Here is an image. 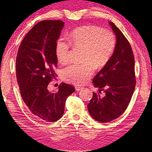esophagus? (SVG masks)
I'll return each mask as SVG.
<instances>
[{
    "label": "esophagus",
    "mask_w": 152,
    "mask_h": 152,
    "mask_svg": "<svg viewBox=\"0 0 152 152\" xmlns=\"http://www.w3.org/2000/svg\"><path fill=\"white\" fill-rule=\"evenodd\" d=\"M75 89L76 91H80V90H81L83 89V87L81 86H75Z\"/></svg>",
    "instance_id": "34e87169"
}]
</instances>
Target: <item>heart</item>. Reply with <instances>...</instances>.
<instances>
[{"label":"heart","mask_w":152,"mask_h":152,"mask_svg":"<svg viewBox=\"0 0 152 152\" xmlns=\"http://www.w3.org/2000/svg\"><path fill=\"white\" fill-rule=\"evenodd\" d=\"M69 42L59 38L55 44L58 61L65 64L69 60L70 46L83 50L81 64H72L63 71L66 82L82 84L86 82L95 69L104 67L114 54L116 47L115 34L97 25H89L76 27L69 34Z\"/></svg>","instance_id":"1"}]
</instances>
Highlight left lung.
I'll list each match as a JSON object with an SVG mask.
<instances>
[{
    "mask_svg": "<svg viewBox=\"0 0 152 152\" xmlns=\"http://www.w3.org/2000/svg\"><path fill=\"white\" fill-rule=\"evenodd\" d=\"M116 35V47L108 63L93 78L98 93H93L88 104L89 114L101 123L119 118L127 109L133 96L136 76L133 50L128 40L112 22H110ZM102 91L105 96L99 95Z\"/></svg>",
    "mask_w": 152,
    "mask_h": 152,
    "instance_id": "8db88e82",
    "label": "left lung"
}]
</instances>
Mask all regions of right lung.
Segmentation results:
<instances>
[{"label":"right lung","mask_w":152,"mask_h":152,"mask_svg":"<svg viewBox=\"0 0 152 152\" xmlns=\"http://www.w3.org/2000/svg\"><path fill=\"white\" fill-rule=\"evenodd\" d=\"M63 26L60 20L38 22L23 39L16 57V78L23 101L35 117L46 121L62 117L67 97L75 91L74 86L63 82L57 92L48 89L57 75L55 44Z\"/></svg>","instance_id":"add662e5"}]
</instances>
